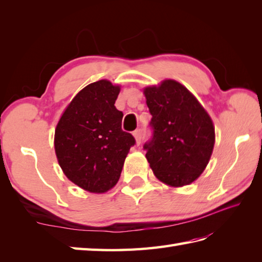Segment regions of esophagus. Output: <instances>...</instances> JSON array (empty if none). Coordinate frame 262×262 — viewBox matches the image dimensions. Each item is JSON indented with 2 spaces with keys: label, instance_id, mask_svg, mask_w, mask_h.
<instances>
[{
  "label": "esophagus",
  "instance_id": "esophagus-1",
  "mask_svg": "<svg viewBox=\"0 0 262 262\" xmlns=\"http://www.w3.org/2000/svg\"><path fill=\"white\" fill-rule=\"evenodd\" d=\"M133 135H134V137H135L136 143L140 145L141 141H142V129H136L134 133H133Z\"/></svg>",
  "mask_w": 262,
  "mask_h": 262
}]
</instances>
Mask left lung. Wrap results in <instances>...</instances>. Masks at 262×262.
<instances>
[{"instance_id": "left-lung-1", "label": "left lung", "mask_w": 262, "mask_h": 262, "mask_svg": "<svg viewBox=\"0 0 262 262\" xmlns=\"http://www.w3.org/2000/svg\"><path fill=\"white\" fill-rule=\"evenodd\" d=\"M144 94L152 115V137L143 146L149 166L166 185H189L203 173L213 153V121L188 89L174 80L147 86Z\"/></svg>"}]
</instances>
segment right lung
<instances>
[{"instance_id": "right-lung-1", "label": "right lung", "mask_w": 262, "mask_h": 262, "mask_svg": "<svg viewBox=\"0 0 262 262\" xmlns=\"http://www.w3.org/2000/svg\"><path fill=\"white\" fill-rule=\"evenodd\" d=\"M118 85L101 80L86 85L65 109L55 129V152L65 176L86 191H108L119 180L135 138L121 129L115 107Z\"/></svg>"}]
</instances>
